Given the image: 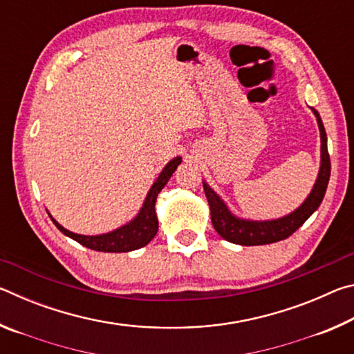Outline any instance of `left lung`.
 <instances>
[{"label":"left lung","instance_id":"8db88e82","mask_svg":"<svg viewBox=\"0 0 354 354\" xmlns=\"http://www.w3.org/2000/svg\"><path fill=\"white\" fill-rule=\"evenodd\" d=\"M313 111L315 113L317 123H319L320 129L322 165L319 178H317V183L313 192H310L308 200L304 201L297 211L286 215L283 218L272 221H250L236 218L234 215L227 211V207L225 206V203L220 200V196L215 194L206 183L203 184L207 203L209 206H211L212 225L215 227V231H217L221 237L226 239L227 242L245 245V247H253V245H267L284 241V239L292 236L293 232H295L298 227L314 214L315 209L320 206L328 187L329 175H331V160H329L325 127H323L319 112L315 109Z\"/></svg>","mask_w":354,"mask_h":354}]
</instances>
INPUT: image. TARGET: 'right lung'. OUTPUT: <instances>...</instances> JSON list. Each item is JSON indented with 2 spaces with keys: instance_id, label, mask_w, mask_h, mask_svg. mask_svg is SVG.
Returning <instances> with one entry per match:
<instances>
[{
  "instance_id": "right-lung-1",
  "label": "right lung",
  "mask_w": 354,
  "mask_h": 354,
  "mask_svg": "<svg viewBox=\"0 0 354 354\" xmlns=\"http://www.w3.org/2000/svg\"><path fill=\"white\" fill-rule=\"evenodd\" d=\"M179 164H181V158H175L165 165V169L160 173L159 178L156 179L153 187L149 189L147 200L143 203V207L140 209L139 215H137L131 223L118 227L115 231L101 236H81L65 230V227L59 225L55 218H51L53 223H55L57 226V230L64 232L65 236L71 237L77 243H81L84 247L95 251H103V253H127V251L145 247L147 243L153 241V237L156 236L159 227V221L154 211L156 198H158L159 192L164 189V185L169 183L173 171L178 169Z\"/></svg>"
}]
</instances>
